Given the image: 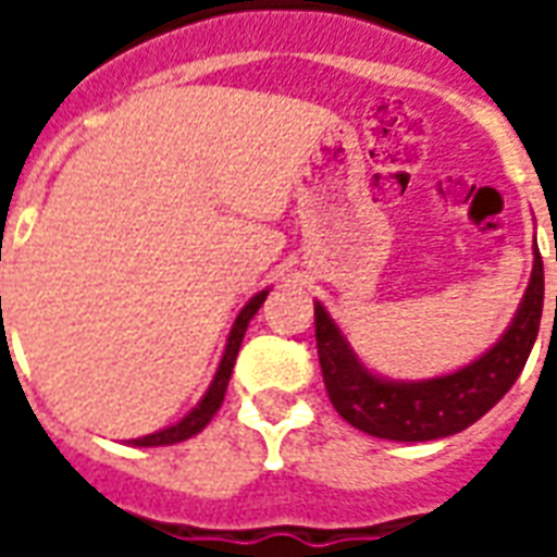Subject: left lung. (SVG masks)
I'll list each match as a JSON object with an SVG mask.
<instances>
[{
  "mask_svg": "<svg viewBox=\"0 0 557 557\" xmlns=\"http://www.w3.org/2000/svg\"><path fill=\"white\" fill-rule=\"evenodd\" d=\"M540 315L543 259L534 250L525 298L519 304L510 327L486 355L450 375L423 382H391L373 375L358 361L337 322L315 301V349L331 406L355 430L387 442H435L462 432L513 387L537 339Z\"/></svg>",
  "mask_w": 557,
  "mask_h": 557,
  "instance_id": "obj_1",
  "label": "left lung"
}]
</instances>
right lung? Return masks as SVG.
<instances>
[{
  "label": "right lung",
  "instance_id": "add662e5",
  "mask_svg": "<svg viewBox=\"0 0 557 557\" xmlns=\"http://www.w3.org/2000/svg\"><path fill=\"white\" fill-rule=\"evenodd\" d=\"M265 292H259L253 295L250 301L244 304V310L238 313L235 319V325L230 331V339H226V349H223V358H220V367L218 373H214V382L208 385L206 397L199 399L194 406V411H187L175 426H166V430L160 432H151V435H143V438H134L137 447H160V444H175V442H184V438H190L196 432H202L208 426V420L218 414V409L223 406V397H226V385H230V375H232V367H235V358H238V349H242V339H244V331L250 325V319L256 315V310L262 307L265 301Z\"/></svg>",
  "mask_w": 557,
  "mask_h": 557
}]
</instances>
